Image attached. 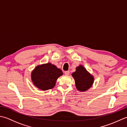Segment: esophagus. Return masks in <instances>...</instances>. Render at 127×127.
I'll list each match as a JSON object with an SVG mask.
<instances>
[{
  "label": "esophagus",
  "instance_id": "obj_1",
  "mask_svg": "<svg viewBox=\"0 0 127 127\" xmlns=\"http://www.w3.org/2000/svg\"><path fill=\"white\" fill-rule=\"evenodd\" d=\"M64 74H65V75H69L70 74V72H69V71H65V72H64Z\"/></svg>",
  "mask_w": 127,
  "mask_h": 127
}]
</instances>
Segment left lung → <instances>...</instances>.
Listing matches in <instances>:
<instances>
[{"mask_svg": "<svg viewBox=\"0 0 127 127\" xmlns=\"http://www.w3.org/2000/svg\"><path fill=\"white\" fill-rule=\"evenodd\" d=\"M72 76L74 78L77 89L81 92L88 90L93 83V76L82 65L77 67L76 71L72 73Z\"/></svg>", "mask_w": 127, "mask_h": 127, "instance_id": "8db88e82", "label": "left lung"}]
</instances>
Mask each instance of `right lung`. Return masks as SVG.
Returning a JSON list of instances; mask_svg holds the SVG:
<instances>
[{"label": "right lung", "mask_w": 127, "mask_h": 127, "mask_svg": "<svg viewBox=\"0 0 127 127\" xmlns=\"http://www.w3.org/2000/svg\"><path fill=\"white\" fill-rule=\"evenodd\" d=\"M63 75L61 69L47 63L37 66L32 73V80L34 85L40 90L46 91L53 88L58 78Z\"/></svg>", "instance_id": "add662e5"}]
</instances>
